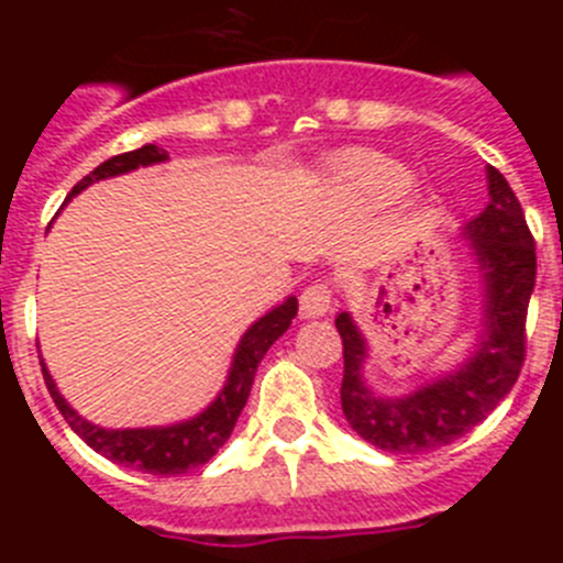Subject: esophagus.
I'll list each match as a JSON object with an SVG mask.
<instances>
[{
  "label": "esophagus",
  "mask_w": 563,
  "mask_h": 563,
  "mask_svg": "<svg viewBox=\"0 0 563 563\" xmlns=\"http://www.w3.org/2000/svg\"><path fill=\"white\" fill-rule=\"evenodd\" d=\"M332 310V290L327 282H316V285L307 287L298 298V316L301 318H318L327 316Z\"/></svg>",
  "instance_id": "1"
}]
</instances>
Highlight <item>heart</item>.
I'll return each mask as SVG.
<instances>
[{"label": "heart", "mask_w": 563, "mask_h": 563, "mask_svg": "<svg viewBox=\"0 0 563 563\" xmlns=\"http://www.w3.org/2000/svg\"><path fill=\"white\" fill-rule=\"evenodd\" d=\"M338 183L346 194L366 202L395 200L409 186V172L400 163L375 152H357L338 168Z\"/></svg>", "instance_id": "1"}]
</instances>
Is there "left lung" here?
Masks as SVG:
<instances>
[{
    "instance_id": "8db88e82",
    "label": "left lung",
    "mask_w": 563,
    "mask_h": 563,
    "mask_svg": "<svg viewBox=\"0 0 563 563\" xmlns=\"http://www.w3.org/2000/svg\"><path fill=\"white\" fill-rule=\"evenodd\" d=\"M482 276V324L456 369L409 395H377L363 377L369 343L350 312L335 318L343 341L341 409L346 422L389 454H422L460 440L514 389L525 363L527 305L536 287V242L514 188L487 166V206L462 228Z\"/></svg>"
}]
</instances>
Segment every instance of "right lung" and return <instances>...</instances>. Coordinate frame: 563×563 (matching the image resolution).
Wrapping results in <instances>:
<instances>
[{
  "label": "right lung",
  "mask_w": 563,
  "mask_h": 563,
  "mask_svg": "<svg viewBox=\"0 0 563 563\" xmlns=\"http://www.w3.org/2000/svg\"><path fill=\"white\" fill-rule=\"evenodd\" d=\"M168 152L154 143L134 148L126 154H114L109 161H103L96 172H89L73 191H69L67 202L89 188L98 180H109V177H121V174L134 172L141 166H154V163H166ZM298 312L296 296L285 298L282 305L273 307L271 312L253 321L247 332L239 338L236 352H233L231 369H228L225 383H222L220 395L208 402L200 415L188 417V420L172 422V426H148V429H103L96 422L84 420L58 391L56 380L44 366L42 357V375L47 383V391L53 402L58 406L64 420L69 422V429L76 431L89 449L98 451L107 460L118 462L123 467H134L143 474L154 476H177L186 474L191 467H200L211 460L217 451L222 449L231 437L233 426H236L239 415L245 409L247 395H251L253 375H256L258 363L267 355L273 343L285 335L287 327L292 324V318Z\"/></svg>",
  "instance_id": "obj_1"
}]
</instances>
